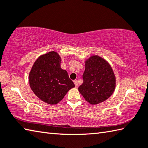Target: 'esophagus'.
Listing matches in <instances>:
<instances>
[{
    "label": "esophagus",
    "instance_id": "34e87169",
    "mask_svg": "<svg viewBox=\"0 0 148 148\" xmlns=\"http://www.w3.org/2000/svg\"><path fill=\"white\" fill-rule=\"evenodd\" d=\"M74 84H75V87H76V88H77V87H78V83H77V81H76V80H74Z\"/></svg>",
    "mask_w": 148,
    "mask_h": 148
}]
</instances>
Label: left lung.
<instances>
[{"instance_id":"8db88e82","label":"left lung","mask_w":148,"mask_h":148,"mask_svg":"<svg viewBox=\"0 0 148 148\" xmlns=\"http://www.w3.org/2000/svg\"><path fill=\"white\" fill-rule=\"evenodd\" d=\"M85 65L83 83L78 88L79 92L91 105L107 100L116 87V77L111 66L97 55L87 59Z\"/></svg>"}]
</instances>
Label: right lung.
<instances>
[{
  "label": "right lung",
  "instance_id": "obj_1",
  "mask_svg": "<svg viewBox=\"0 0 148 148\" xmlns=\"http://www.w3.org/2000/svg\"><path fill=\"white\" fill-rule=\"evenodd\" d=\"M61 58L55 51L40 56L29 73L31 89L40 100L56 105L75 87L68 73L61 68Z\"/></svg>",
  "mask_w": 148,
  "mask_h": 148
}]
</instances>
